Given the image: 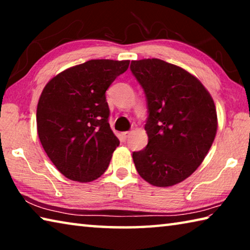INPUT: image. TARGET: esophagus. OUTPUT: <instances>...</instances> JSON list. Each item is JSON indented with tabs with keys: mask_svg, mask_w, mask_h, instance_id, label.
<instances>
[{
	"mask_svg": "<svg viewBox=\"0 0 250 250\" xmlns=\"http://www.w3.org/2000/svg\"><path fill=\"white\" fill-rule=\"evenodd\" d=\"M130 131H125V132H122V135H124V138L125 139H126V138H128L129 137V135H130Z\"/></svg>",
	"mask_w": 250,
	"mask_h": 250,
	"instance_id": "obj_1",
	"label": "esophagus"
}]
</instances>
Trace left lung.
<instances>
[{
	"instance_id": "left-lung-1",
	"label": "left lung",
	"mask_w": 250,
	"mask_h": 250,
	"mask_svg": "<svg viewBox=\"0 0 250 250\" xmlns=\"http://www.w3.org/2000/svg\"><path fill=\"white\" fill-rule=\"evenodd\" d=\"M130 69L147 103V146L133 152L143 180L160 188L175 185L201 166L217 131L214 100L196 77L158 58L132 61Z\"/></svg>"
}]
</instances>
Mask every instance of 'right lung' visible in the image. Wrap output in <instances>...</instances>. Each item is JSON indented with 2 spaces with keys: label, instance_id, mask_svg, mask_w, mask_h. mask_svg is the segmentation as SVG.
I'll list each match as a JSON object with an SVG mask.
<instances>
[{
  "label": "right lung",
  "instance_id": "1",
  "mask_svg": "<svg viewBox=\"0 0 250 250\" xmlns=\"http://www.w3.org/2000/svg\"><path fill=\"white\" fill-rule=\"evenodd\" d=\"M129 64L91 59L59 73L43 89L37 133L46 154L67 179L91 182L108 168L120 141L108 122L105 91Z\"/></svg>",
  "mask_w": 250,
  "mask_h": 250
}]
</instances>
